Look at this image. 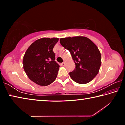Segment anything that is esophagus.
<instances>
[{"mask_svg":"<svg viewBox=\"0 0 125 125\" xmlns=\"http://www.w3.org/2000/svg\"><path fill=\"white\" fill-rule=\"evenodd\" d=\"M65 64V62H64L62 63V64H61V65H62V66H64Z\"/></svg>","mask_w":125,"mask_h":125,"instance_id":"1","label":"esophagus"}]
</instances>
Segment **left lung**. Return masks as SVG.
Here are the masks:
<instances>
[{
    "mask_svg": "<svg viewBox=\"0 0 125 125\" xmlns=\"http://www.w3.org/2000/svg\"><path fill=\"white\" fill-rule=\"evenodd\" d=\"M60 43L70 52L75 63V68L69 73L72 79L81 84L92 81L99 73L101 63V53L95 44L84 36L61 38Z\"/></svg>",
    "mask_w": 125,
    "mask_h": 125,
    "instance_id": "left-lung-1",
    "label": "left lung"
}]
</instances>
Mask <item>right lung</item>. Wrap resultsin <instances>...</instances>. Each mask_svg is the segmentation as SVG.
<instances>
[{
    "instance_id": "right-lung-1",
    "label": "right lung",
    "mask_w": 125,
    "mask_h": 125,
    "mask_svg": "<svg viewBox=\"0 0 125 125\" xmlns=\"http://www.w3.org/2000/svg\"><path fill=\"white\" fill-rule=\"evenodd\" d=\"M58 38L44 37L33 42L23 57V68L29 79L41 86L53 82L57 76L60 65L56 62L53 51Z\"/></svg>"
}]
</instances>
